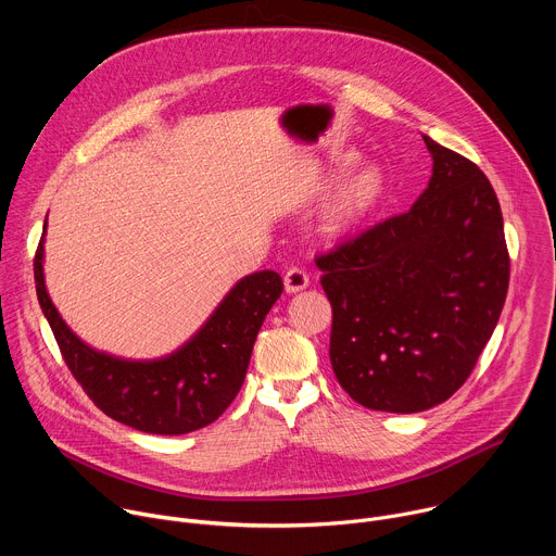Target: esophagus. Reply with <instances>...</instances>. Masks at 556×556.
I'll use <instances>...</instances> for the list:
<instances>
[{
  "label": "esophagus",
  "instance_id": "esophagus-1",
  "mask_svg": "<svg viewBox=\"0 0 556 556\" xmlns=\"http://www.w3.org/2000/svg\"><path fill=\"white\" fill-rule=\"evenodd\" d=\"M307 283H309V277H307V273H305L303 268H299V266H292V268L283 275V286H286V292H288V294H294V292L305 290Z\"/></svg>",
  "mask_w": 556,
  "mask_h": 556
}]
</instances>
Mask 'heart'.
I'll list each match as a JSON object with an SVG mask.
<instances>
[{"label":"heart","mask_w":556,"mask_h":556,"mask_svg":"<svg viewBox=\"0 0 556 556\" xmlns=\"http://www.w3.org/2000/svg\"><path fill=\"white\" fill-rule=\"evenodd\" d=\"M356 163V155L348 153L337 163L332 178H339L343 172H348ZM384 195V176L378 167L367 165L348 176L337 193L332 195L326 215H324V228L328 235H345L358 228L380 204Z\"/></svg>","instance_id":"obj_1"}]
</instances>
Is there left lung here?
I'll list each match as a JSON object with an SVG mask.
<instances>
[{"mask_svg": "<svg viewBox=\"0 0 556 556\" xmlns=\"http://www.w3.org/2000/svg\"><path fill=\"white\" fill-rule=\"evenodd\" d=\"M422 138L433 174L414 206L314 260L332 305L337 380L358 405L389 414L431 409L464 384L510 277L489 178Z\"/></svg>", "mask_w": 556, "mask_h": 556, "instance_id": "left-lung-1", "label": "left lung"}]
</instances>
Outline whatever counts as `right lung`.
I'll use <instances>...</instances> for the list:
<instances>
[{
	"instance_id": "add662e5",
	"label": "right lung",
	"mask_w": 556,
	"mask_h": 556,
	"mask_svg": "<svg viewBox=\"0 0 556 556\" xmlns=\"http://www.w3.org/2000/svg\"><path fill=\"white\" fill-rule=\"evenodd\" d=\"M43 237L35 255L37 299L90 401L112 420L155 435H182L217 420L247 378L257 332L283 292L281 277L273 270L244 277L174 354L127 361L90 348L65 326L46 290Z\"/></svg>"
}]
</instances>
